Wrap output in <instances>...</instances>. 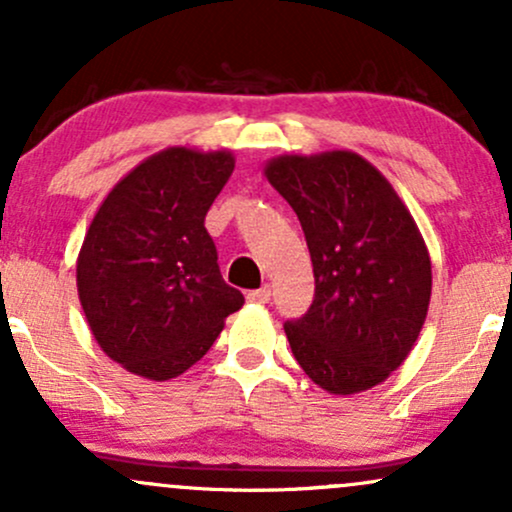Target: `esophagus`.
<instances>
[{
    "mask_svg": "<svg viewBox=\"0 0 512 512\" xmlns=\"http://www.w3.org/2000/svg\"><path fill=\"white\" fill-rule=\"evenodd\" d=\"M269 298H272V286H267V284H264L262 289L248 291V301L250 303H267Z\"/></svg>",
    "mask_w": 512,
    "mask_h": 512,
    "instance_id": "34e87169",
    "label": "esophagus"
}]
</instances>
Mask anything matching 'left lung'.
Here are the masks:
<instances>
[{
    "label": "left lung",
    "instance_id": "obj_1",
    "mask_svg": "<svg viewBox=\"0 0 512 512\" xmlns=\"http://www.w3.org/2000/svg\"><path fill=\"white\" fill-rule=\"evenodd\" d=\"M264 175L296 211L313 260V305L284 325L298 366L330 395L380 385L414 349L431 301L419 226L354 151L276 156Z\"/></svg>",
    "mask_w": 512,
    "mask_h": 512
}]
</instances>
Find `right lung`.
Listing matches in <instances>:
<instances>
[{
	"label": "right lung",
	"instance_id": "1",
	"mask_svg": "<svg viewBox=\"0 0 512 512\" xmlns=\"http://www.w3.org/2000/svg\"><path fill=\"white\" fill-rule=\"evenodd\" d=\"M233 166L226 149L168 146L129 170L93 216L76 289L98 346L129 373L178 378L243 308L204 228Z\"/></svg>",
	"mask_w": 512,
	"mask_h": 512
}]
</instances>
